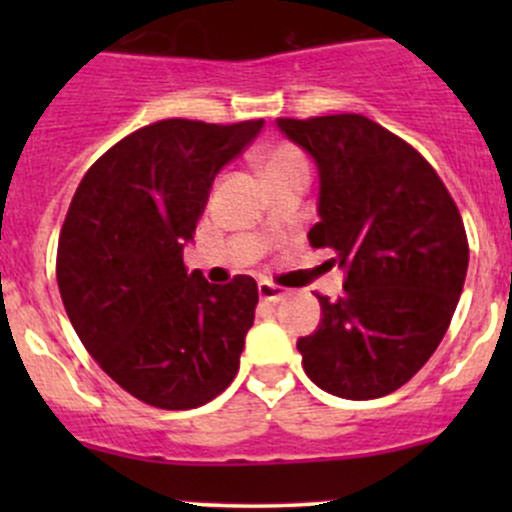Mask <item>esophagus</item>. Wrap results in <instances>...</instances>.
I'll list each match as a JSON object with an SVG mask.
<instances>
[{"instance_id":"34e87169","label":"esophagus","mask_w":512,"mask_h":512,"mask_svg":"<svg viewBox=\"0 0 512 512\" xmlns=\"http://www.w3.org/2000/svg\"><path fill=\"white\" fill-rule=\"evenodd\" d=\"M257 292H260V299H265V302H280V299L287 297V289H282L280 285L267 280H262L260 285H257Z\"/></svg>"}]
</instances>
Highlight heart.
<instances>
[{"label": "heart", "mask_w": 512, "mask_h": 512, "mask_svg": "<svg viewBox=\"0 0 512 512\" xmlns=\"http://www.w3.org/2000/svg\"><path fill=\"white\" fill-rule=\"evenodd\" d=\"M257 165H260V170L265 173L267 180L277 178V175L287 173V170L292 168H299V165H307V160H304L302 151H299L297 146H292V143H270V146L260 148L257 151Z\"/></svg>", "instance_id": "obj_1"}]
</instances>
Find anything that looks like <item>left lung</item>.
Returning a JSON list of instances; mask_svg holds the SVG:
<instances>
[{"label":"left lung","mask_w":512,"mask_h":512,"mask_svg":"<svg viewBox=\"0 0 512 512\" xmlns=\"http://www.w3.org/2000/svg\"><path fill=\"white\" fill-rule=\"evenodd\" d=\"M319 170L309 245L334 250L344 294L297 342L309 379L342 399L404 386L441 344L468 270V237L443 180L414 146L361 113L277 118Z\"/></svg>","instance_id":"8db88e82"}]
</instances>
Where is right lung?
Listing matches in <instances>:
<instances>
[{"label":"right lung","mask_w":512,"mask_h":512,"mask_svg":"<svg viewBox=\"0 0 512 512\" xmlns=\"http://www.w3.org/2000/svg\"><path fill=\"white\" fill-rule=\"evenodd\" d=\"M262 123L143 126L108 148L71 198L56 252L61 302L86 352L143 404L198 409L240 369L257 282L210 285L185 270L183 247L218 170Z\"/></svg>","instance_id":"obj_1"}]
</instances>
